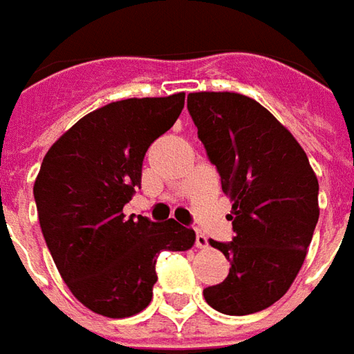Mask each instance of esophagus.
I'll return each mask as SVG.
<instances>
[{"label":"esophagus","mask_w":354,"mask_h":354,"mask_svg":"<svg viewBox=\"0 0 354 354\" xmlns=\"http://www.w3.org/2000/svg\"><path fill=\"white\" fill-rule=\"evenodd\" d=\"M209 245V242H207V236L205 234H202V232H196V248H207Z\"/></svg>","instance_id":"obj_1"}]
</instances>
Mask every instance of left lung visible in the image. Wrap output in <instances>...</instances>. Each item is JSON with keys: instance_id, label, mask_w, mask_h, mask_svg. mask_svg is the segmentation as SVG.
Masks as SVG:
<instances>
[{"instance_id": "8db88e82", "label": "left lung", "mask_w": 354, "mask_h": 354, "mask_svg": "<svg viewBox=\"0 0 354 354\" xmlns=\"http://www.w3.org/2000/svg\"><path fill=\"white\" fill-rule=\"evenodd\" d=\"M187 106L232 202V242L209 240L230 261L229 277L204 297L223 315H252L277 303L301 269L320 213L318 179L301 145L257 101L202 91Z\"/></svg>"}]
</instances>
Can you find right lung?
Masks as SVG:
<instances>
[{"label": "right lung", "mask_w": 354, "mask_h": 354, "mask_svg": "<svg viewBox=\"0 0 354 354\" xmlns=\"http://www.w3.org/2000/svg\"><path fill=\"white\" fill-rule=\"evenodd\" d=\"M183 106L185 93L110 102L77 120L41 162L34 198L45 244L70 292L97 315L149 307L160 252H187L196 240L175 219L124 215L147 150Z\"/></svg>", "instance_id": "1"}]
</instances>
